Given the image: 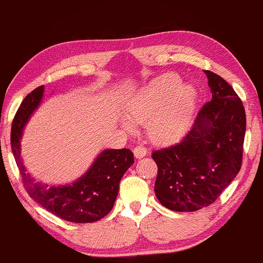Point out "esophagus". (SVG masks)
Masks as SVG:
<instances>
[{
  "instance_id": "1",
  "label": "esophagus",
  "mask_w": 263,
  "mask_h": 263,
  "mask_svg": "<svg viewBox=\"0 0 263 263\" xmlns=\"http://www.w3.org/2000/svg\"><path fill=\"white\" fill-rule=\"evenodd\" d=\"M146 154H147V148L145 146H141V145H140V146L134 147V155H135V157H137V158L144 157Z\"/></svg>"
}]
</instances>
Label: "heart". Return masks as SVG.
Here are the masks:
<instances>
[{
    "mask_svg": "<svg viewBox=\"0 0 263 263\" xmlns=\"http://www.w3.org/2000/svg\"><path fill=\"white\" fill-rule=\"evenodd\" d=\"M195 102L196 91L193 86L180 85L177 76L164 74L148 84L133 100L128 107V116L135 124H146L147 135L152 141L171 144L185 134ZM131 122L123 123L129 132L134 130Z\"/></svg>",
    "mask_w": 263,
    "mask_h": 263,
    "instance_id": "b5f03b06",
    "label": "heart"
}]
</instances>
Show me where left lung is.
<instances>
[{
    "instance_id": "left-lung-1",
    "label": "left lung",
    "mask_w": 263,
    "mask_h": 263,
    "mask_svg": "<svg viewBox=\"0 0 263 263\" xmlns=\"http://www.w3.org/2000/svg\"><path fill=\"white\" fill-rule=\"evenodd\" d=\"M212 100L176 145L152 152L155 194L167 209L193 212L218 199L242 164L246 116L240 97L218 74L203 70Z\"/></svg>"
}]
</instances>
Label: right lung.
I'll return each instance as SVG.
<instances>
[{"label": "right lung", "instance_id": "1", "mask_svg": "<svg viewBox=\"0 0 263 263\" xmlns=\"http://www.w3.org/2000/svg\"><path fill=\"white\" fill-rule=\"evenodd\" d=\"M44 86L28 93L12 122L11 147L22 176L23 185L31 199L64 221L91 223L108 215L118 195L119 181L134 163L129 148L105 150L84 176L70 185L48 186L35 181L25 172L21 158V138L24 125L41 102Z\"/></svg>", "mask_w": 263, "mask_h": 263}]
</instances>
